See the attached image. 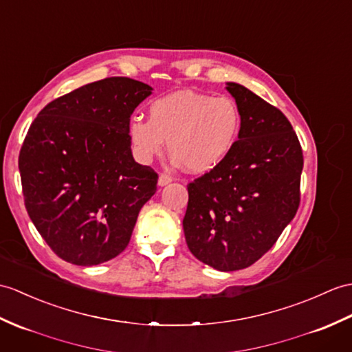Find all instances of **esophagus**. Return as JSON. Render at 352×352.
Masks as SVG:
<instances>
[{
	"instance_id": "1",
	"label": "esophagus",
	"mask_w": 352,
	"mask_h": 352,
	"mask_svg": "<svg viewBox=\"0 0 352 352\" xmlns=\"http://www.w3.org/2000/svg\"><path fill=\"white\" fill-rule=\"evenodd\" d=\"M173 182V177L168 175V174H160L159 175V186H166Z\"/></svg>"
}]
</instances>
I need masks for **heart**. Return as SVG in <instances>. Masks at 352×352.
<instances>
[{
  "label": "heart",
  "mask_w": 352,
  "mask_h": 352,
  "mask_svg": "<svg viewBox=\"0 0 352 352\" xmlns=\"http://www.w3.org/2000/svg\"><path fill=\"white\" fill-rule=\"evenodd\" d=\"M240 130L241 113L231 97L178 91L151 103L148 121L132 120L129 135L144 163L160 157L168 142L175 163L206 174L230 156Z\"/></svg>",
  "instance_id": "heart-1"
}]
</instances>
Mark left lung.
I'll return each instance as SVG.
<instances>
[{"instance_id":"obj_1","label":"left lung","mask_w":352,"mask_h":352,"mask_svg":"<svg viewBox=\"0 0 352 352\" xmlns=\"http://www.w3.org/2000/svg\"><path fill=\"white\" fill-rule=\"evenodd\" d=\"M241 113L226 160L187 184V248L220 272L252 265L273 248L300 206L303 151L291 122L250 89L228 82Z\"/></svg>"}]
</instances>
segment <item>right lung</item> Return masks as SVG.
Here are the masks:
<instances>
[{
	"instance_id": "right-lung-1",
	"label": "right lung",
	"mask_w": 352,
	"mask_h": 352,
	"mask_svg": "<svg viewBox=\"0 0 352 352\" xmlns=\"http://www.w3.org/2000/svg\"><path fill=\"white\" fill-rule=\"evenodd\" d=\"M113 76L47 103L19 153L28 216L55 255L75 265L106 263L127 248L157 173L135 162L130 117L151 94Z\"/></svg>"
}]
</instances>
